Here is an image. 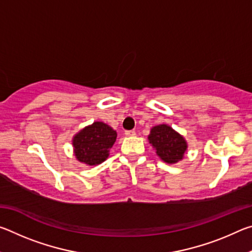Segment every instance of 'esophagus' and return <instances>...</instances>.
<instances>
[{
    "label": "esophagus",
    "mask_w": 252,
    "mask_h": 252,
    "mask_svg": "<svg viewBox=\"0 0 252 252\" xmlns=\"http://www.w3.org/2000/svg\"><path fill=\"white\" fill-rule=\"evenodd\" d=\"M125 134L126 136H133V135H135V131L134 130H127V131H126Z\"/></svg>",
    "instance_id": "1"
}]
</instances>
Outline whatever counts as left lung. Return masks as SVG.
I'll list each match as a JSON object with an SVG mask.
<instances>
[{"label": "left lung", "instance_id": "1", "mask_svg": "<svg viewBox=\"0 0 252 252\" xmlns=\"http://www.w3.org/2000/svg\"><path fill=\"white\" fill-rule=\"evenodd\" d=\"M148 139L156 148L157 155L167 163H176L181 160L187 150L185 139L167 125L152 127Z\"/></svg>", "mask_w": 252, "mask_h": 252}]
</instances>
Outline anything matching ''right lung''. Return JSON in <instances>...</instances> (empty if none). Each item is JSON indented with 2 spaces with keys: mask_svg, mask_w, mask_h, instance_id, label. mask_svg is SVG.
Instances as JSON below:
<instances>
[{
  "mask_svg": "<svg viewBox=\"0 0 252 252\" xmlns=\"http://www.w3.org/2000/svg\"><path fill=\"white\" fill-rule=\"evenodd\" d=\"M116 140L117 132L112 127L103 122H94L74 136L76 159L89 165L100 164L108 158Z\"/></svg>",
  "mask_w": 252,
  "mask_h": 252,
  "instance_id": "1",
  "label": "right lung"
}]
</instances>
